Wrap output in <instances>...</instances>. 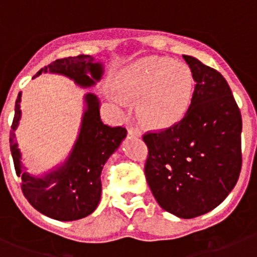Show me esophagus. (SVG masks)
Returning a JSON list of instances; mask_svg holds the SVG:
<instances>
[{
  "mask_svg": "<svg viewBox=\"0 0 257 257\" xmlns=\"http://www.w3.org/2000/svg\"><path fill=\"white\" fill-rule=\"evenodd\" d=\"M128 134L129 136H133V137H141V131L138 129V126L133 125V124H129Z\"/></svg>",
  "mask_w": 257,
  "mask_h": 257,
  "instance_id": "1",
  "label": "esophagus"
}]
</instances>
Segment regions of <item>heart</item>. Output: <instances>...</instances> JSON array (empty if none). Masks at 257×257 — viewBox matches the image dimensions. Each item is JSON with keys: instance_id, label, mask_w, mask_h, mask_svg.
Instances as JSON below:
<instances>
[{"instance_id": "heart-1", "label": "heart", "mask_w": 257, "mask_h": 257, "mask_svg": "<svg viewBox=\"0 0 257 257\" xmlns=\"http://www.w3.org/2000/svg\"><path fill=\"white\" fill-rule=\"evenodd\" d=\"M193 87L190 69L165 57L141 59L124 69L118 80L121 94L141 98L139 115L153 128H168L183 119L190 105Z\"/></svg>"}]
</instances>
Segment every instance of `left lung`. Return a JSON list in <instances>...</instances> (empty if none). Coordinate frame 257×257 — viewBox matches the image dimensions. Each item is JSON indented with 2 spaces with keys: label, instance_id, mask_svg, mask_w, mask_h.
Returning a JSON list of instances; mask_svg holds the SVG:
<instances>
[{
  "label": "left lung",
  "instance_id": "left-lung-1",
  "mask_svg": "<svg viewBox=\"0 0 257 257\" xmlns=\"http://www.w3.org/2000/svg\"><path fill=\"white\" fill-rule=\"evenodd\" d=\"M195 80L185 115L143 134L144 173L160 208L193 219L216 208L237 183L242 120L229 84L211 67L183 56Z\"/></svg>",
  "mask_w": 257,
  "mask_h": 257
}]
</instances>
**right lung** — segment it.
Wrapping results in <instances>:
<instances>
[{
	"mask_svg": "<svg viewBox=\"0 0 257 257\" xmlns=\"http://www.w3.org/2000/svg\"><path fill=\"white\" fill-rule=\"evenodd\" d=\"M56 72L73 78L83 87L94 84L103 73L102 64L94 63L89 56L57 59L37 72ZM90 74L92 79L87 76ZM21 92L15 105V116L10 132V147L21 189L28 203L41 214L61 221L78 220L92 214L100 200V173L110 154L126 137L124 126H110L102 121L99 102L94 94L85 95L88 109L83 116L79 138L66 165L45 179H35L21 172L20 150L15 141V129L21 116ZM56 185L50 188V184Z\"/></svg>",
	"mask_w": 257,
	"mask_h": 257,
	"instance_id": "right-lung-1",
	"label": "right lung"
}]
</instances>
